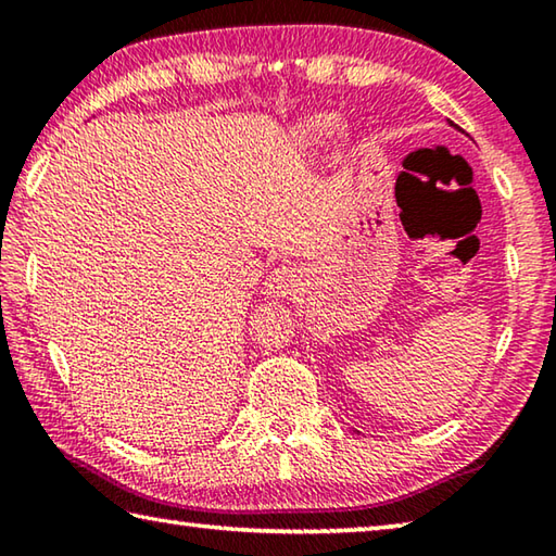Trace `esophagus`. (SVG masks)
<instances>
[{
    "label": "esophagus",
    "instance_id": "1",
    "mask_svg": "<svg viewBox=\"0 0 556 556\" xmlns=\"http://www.w3.org/2000/svg\"><path fill=\"white\" fill-rule=\"evenodd\" d=\"M301 285V269L294 265H281L269 271L265 281V294L271 299H285L294 294L296 287Z\"/></svg>",
    "mask_w": 556,
    "mask_h": 556
}]
</instances>
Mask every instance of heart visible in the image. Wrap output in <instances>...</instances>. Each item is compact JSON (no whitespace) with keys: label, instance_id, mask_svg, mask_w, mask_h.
I'll return each mask as SVG.
<instances>
[{"label":"heart","instance_id":"b5f03b06","mask_svg":"<svg viewBox=\"0 0 556 556\" xmlns=\"http://www.w3.org/2000/svg\"><path fill=\"white\" fill-rule=\"evenodd\" d=\"M338 119L333 115H312L299 119L294 125V142L296 147L306 149V152H314V149H321L324 144L331 142L336 135Z\"/></svg>","mask_w":556,"mask_h":556}]
</instances>
